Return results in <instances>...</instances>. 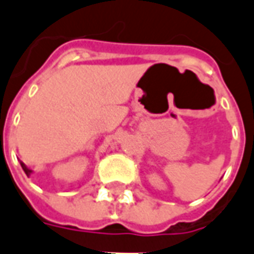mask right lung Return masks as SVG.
Wrapping results in <instances>:
<instances>
[{"mask_svg": "<svg viewBox=\"0 0 254 254\" xmlns=\"http://www.w3.org/2000/svg\"><path fill=\"white\" fill-rule=\"evenodd\" d=\"M20 165H21V167H23V170H24V173H25V174H27V177H30L31 174L34 173V171L31 170V169H28V167H27V166H25L24 163H23V162H20Z\"/></svg>", "mask_w": 254, "mask_h": 254, "instance_id": "add662e5", "label": "right lung"}]
</instances>
